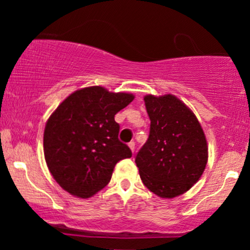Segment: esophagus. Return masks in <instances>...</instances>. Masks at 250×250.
Wrapping results in <instances>:
<instances>
[{
    "label": "esophagus",
    "mask_w": 250,
    "mask_h": 250,
    "mask_svg": "<svg viewBox=\"0 0 250 250\" xmlns=\"http://www.w3.org/2000/svg\"><path fill=\"white\" fill-rule=\"evenodd\" d=\"M128 146H129V148H130V150L133 151V153H134V151H135V142H134V141L129 142V143H128Z\"/></svg>",
    "instance_id": "1"
}]
</instances>
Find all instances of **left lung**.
<instances>
[{"mask_svg": "<svg viewBox=\"0 0 250 250\" xmlns=\"http://www.w3.org/2000/svg\"><path fill=\"white\" fill-rule=\"evenodd\" d=\"M150 131L135 156L143 185L162 199L186 193L208 161V146L195 114L176 96L146 95Z\"/></svg>", "mask_w": 250, "mask_h": 250, "instance_id": "8db88e82", "label": "left lung"}]
</instances>
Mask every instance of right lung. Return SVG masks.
I'll return each instance as SVG.
<instances>
[{
    "label": "right lung",
    "instance_id": "add662e5",
    "mask_svg": "<svg viewBox=\"0 0 250 250\" xmlns=\"http://www.w3.org/2000/svg\"><path fill=\"white\" fill-rule=\"evenodd\" d=\"M133 94L94 85L74 91L48 119L43 151L50 174L65 191L88 199L108 185L115 165L131 157L119 140L115 115Z\"/></svg>",
    "mask_w": 250,
    "mask_h": 250
}]
</instances>
